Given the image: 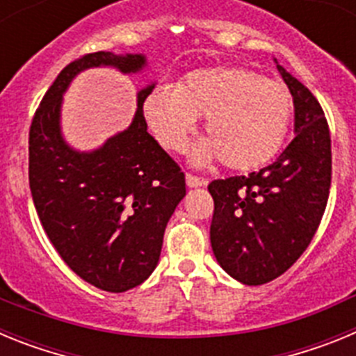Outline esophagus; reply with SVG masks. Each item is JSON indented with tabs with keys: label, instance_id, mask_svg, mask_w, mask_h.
Wrapping results in <instances>:
<instances>
[{
	"label": "esophagus",
	"instance_id": "1",
	"mask_svg": "<svg viewBox=\"0 0 356 356\" xmlns=\"http://www.w3.org/2000/svg\"><path fill=\"white\" fill-rule=\"evenodd\" d=\"M185 181H187L188 187H200V185H205L207 181L203 180V178H200V176L193 175V172H187L185 175Z\"/></svg>",
	"mask_w": 356,
	"mask_h": 356
}]
</instances>
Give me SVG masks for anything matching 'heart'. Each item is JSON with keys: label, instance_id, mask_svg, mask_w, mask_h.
<instances>
[{"label": "heart", "instance_id": "heart-1", "mask_svg": "<svg viewBox=\"0 0 356 356\" xmlns=\"http://www.w3.org/2000/svg\"><path fill=\"white\" fill-rule=\"evenodd\" d=\"M144 118L165 149L180 151L205 118L209 140L196 160L219 155L229 169L257 168L280 149L291 121L292 99L284 85L242 67H207L144 99Z\"/></svg>", "mask_w": 356, "mask_h": 356}]
</instances>
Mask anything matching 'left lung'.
I'll return each mask as SVG.
<instances>
[{"instance_id": "1", "label": "left lung", "mask_w": 356, "mask_h": 356, "mask_svg": "<svg viewBox=\"0 0 356 356\" xmlns=\"http://www.w3.org/2000/svg\"><path fill=\"white\" fill-rule=\"evenodd\" d=\"M294 97V139L273 163L209 184L217 262L244 285L284 275L316 235L332 185V139L317 97L276 65Z\"/></svg>"}]
</instances>
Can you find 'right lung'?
Masks as SVG:
<instances>
[{
    "label": "right lung",
    "mask_w": 356,
    "mask_h": 356,
    "mask_svg": "<svg viewBox=\"0 0 356 356\" xmlns=\"http://www.w3.org/2000/svg\"><path fill=\"white\" fill-rule=\"evenodd\" d=\"M143 55L87 53L65 65L31 119L28 178L42 228L65 264L106 292L137 287L153 273L163 232L185 196V175L149 134L137 96L130 128L92 153H78L60 135L62 94L78 72L114 65L137 72Z\"/></svg>",
    "instance_id": "right-lung-1"
}]
</instances>
